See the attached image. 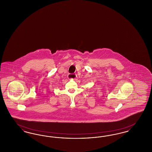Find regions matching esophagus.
Segmentation results:
<instances>
[{
    "label": "esophagus",
    "instance_id": "34e87169",
    "mask_svg": "<svg viewBox=\"0 0 152 152\" xmlns=\"http://www.w3.org/2000/svg\"><path fill=\"white\" fill-rule=\"evenodd\" d=\"M69 79H75L76 77V75L74 73H69L68 76Z\"/></svg>",
    "mask_w": 152,
    "mask_h": 152
}]
</instances>
